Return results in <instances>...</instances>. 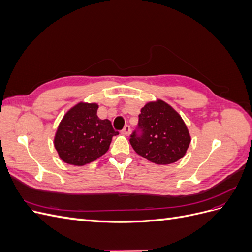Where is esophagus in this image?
I'll use <instances>...</instances> for the list:
<instances>
[{"label":"esophagus","mask_w":252,"mask_h":252,"mask_svg":"<svg viewBox=\"0 0 252 252\" xmlns=\"http://www.w3.org/2000/svg\"><path fill=\"white\" fill-rule=\"evenodd\" d=\"M130 132H131V129H130V126H128V125H126L123 130H122V133L125 134V135H129V134H130Z\"/></svg>","instance_id":"34e87169"}]
</instances>
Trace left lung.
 <instances>
[{"label":"left lung","instance_id":"1","mask_svg":"<svg viewBox=\"0 0 252 252\" xmlns=\"http://www.w3.org/2000/svg\"><path fill=\"white\" fill-rule=\"evenodd\" d=\"M139 126L143 134L133 133L129 140L139 156L158 165H168L186 155L191 136L184 120L168 103L158 98L145 104Z\"/></svg>","mask_w":252,"mask_h":252}]
</instances>
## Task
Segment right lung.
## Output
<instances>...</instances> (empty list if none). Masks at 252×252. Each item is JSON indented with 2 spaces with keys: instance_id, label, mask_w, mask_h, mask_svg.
<instances>
[{
  "instance_id": "1",
  "label": "right lung",
  "mask_w": 252,
  "mask_h": 252,
  "mask_svg": "<svg viewBox=\"0 0 252 252\" xmlns=\"http://www.w3.org/2000/svg\"><path fill=\"white\" fill-rule=\"evenodd\" d=\"M97 103L79 102L67 110L53 138L60 158L73 166L95 161L109 149L114 131L108 119L97 117Z\"/></svg>"
}]
</instances>
